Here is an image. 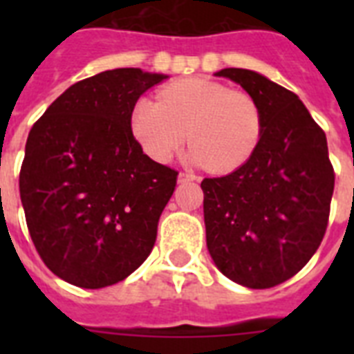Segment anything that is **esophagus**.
I'll list each match as a JSON object with an SVG mask.
<instances>
[{
    "label": "esophagus",
    "instance_id": "obj_1",
    "mask_svg": "<svg viewBox=\"0 0 354 354\" xmlns=\"http://www.w3.org/2000/svg\"><path fill=\"white\" fill-rule=\"evenodd\" d=\"M193 180H196V176H194L193 172H180V176H178V182L180 183L193 182Z\"/></svg>",
    "mask_w": 354,
    "mask_h": 354
}]
</instances>
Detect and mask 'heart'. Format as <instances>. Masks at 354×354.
<instances>
[{"label": "heart", "instance_id": "b5f03b06", "mask_svg": "<svg viewBox=\"0 0 354 354\" xmlns=\"http://www.w3.org/2000/svg\"><path fill=\"white\" fill-rule=\"evenodd\" d=\"M263 128V108L252 93L198 77L167 86L160 99L141 97L132 112L133 136L152 160L169 161L189 136L193 161L213 172L244 165Z\"/></svg>", "mask_w": 354, "mask_h": 354}]
</instances>
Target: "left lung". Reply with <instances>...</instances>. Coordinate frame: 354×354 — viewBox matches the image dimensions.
Listing matches in <instances>:
<instances>
[{"label":"left lung","mask_w":354,"mask_h":354,"mask_svg":"<svg viewBox=\"0 0 354 354\" xmlns=\"http://www.w3.org/2000/svg\"><path fill=\"white\" fill-rule=\"evenodd\" d=\"M216 77L257 99L264 128L244 165L202 182L207 250L232 281L272 288L294 277L324 241L335 191L327 139L290 90L250 69Z\"/></svg>","instance_id":"1"}]
</instances>
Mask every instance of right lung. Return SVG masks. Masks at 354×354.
<instances>
[{
  "mask_svg": "<svg viewBox=\"0 0 354 354\" xmlns=\"http://www.w3.org/2000/svg\"><path fill=\"white\" fill-rule=\"evenodd\" d=\"M165 75L102 71L69 86L32 124L19 196L36 252L60 279L115 285L149 257L178 171L132 133V112Z\"/></svg>",
  "mask_w": 354,
  "mask_h": 354,
  "instance_id": "1",
  "label": "right lung"
}]
</instances>
